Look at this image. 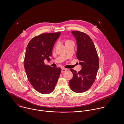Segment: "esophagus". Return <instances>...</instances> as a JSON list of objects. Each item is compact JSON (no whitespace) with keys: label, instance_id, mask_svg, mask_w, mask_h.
I'll list each match as a JSON object with an SVG mask.
<instances>
[{"label":"esophagus","instance_id":"34e87169","mask_svg":"<svg viewBox=\"0 0 124 124\" xmlns=\"http://www.w3.org/2000/svg\"><path fill=\"white\" fill-rule=\"evenodd\" d=\"M66 71H67V69H66L63 68V69H62V73H63V72H65Z\"/></svg>","mask_w":124,"mask_h":124}]
</instances>
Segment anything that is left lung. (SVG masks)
<instances>
[{
  "mask_svg": "<svg viewBox=\"0 0 124 124\" xmlns=\"http://www.w3.org/2000/svg\"><path fill=\"white\" fill-rule=\"evenodd\" d=\"M71 33L76 38V57L82 69L78 72L70 69L73 77L69 81V85L73 92L82 93L87 91L96 79L99 65V58L94 43L87 34L80 31H72Z\"/></svg>",
  "mask_w": 124,
  "mask_h": 124,
  "instance_id": "obj_1",
  "label": "left lung"
}]
</instances>
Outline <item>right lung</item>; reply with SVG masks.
Here are the masks:
<instances>
[{"mask_svg":"<svg viewBox=\"0 0 124 124\" xmlns=\"http://www.w3.org/2000/svg\"><path fill=\"white\" fill-rule=\"evenodd\" d=\"M61 32L45 33L37 36L29 42L25 55L24 68L30 84L42 94L52 92L61 72V68L52 67L44 63L49 62L54 43Z\"/></svg>","mask_w":124,"mask_h":124,"instance_id":"right-lung-1","label":"right lung"}]
</instances>
